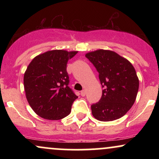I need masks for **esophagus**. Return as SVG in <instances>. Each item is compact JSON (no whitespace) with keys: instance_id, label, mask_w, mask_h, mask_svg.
Segmentation results:
<instances>
[{"instance_id":"obj_1","label":"esophagus","mask_w":159,"mask_h":159,"mask_svg":"<svg viewBox=\"0 0 159 159\" xmlns=\"http://www.w3.org/2000/svg\"><path fill=\"white\" fill-rule=\"evenodd\" d=\"M85 95H86V91H85L84 90H81V96H84Z\"/></svg>"}]
</instances>
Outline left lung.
<instances>
[{
  "instance_id": "left-lung-1",
  "label": "left lung",
  "mask_w": 159,
  "mask_h": 159,
  "mask_svg": "<svg viewBox=\"0 0 159 159\" xmlns=\"http://www.w3.org/2000/svg\"><path fill=\"white\" fill-rule=\"evenodd\" d=\"M96 67L102 95L91 105L93 116L99 121H113L122 117L135 102L139 80L132 63L116 52L99 49L86 54Z\"/></svg>"
}]
</instances>
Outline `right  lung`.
Here are the masks:
<instances>
[{"label": "right lung", "instance_id": "right-lung-1", "mask_svg": "<svg viewBox=\"0 0 159 159\" xmlns=\"http://www.w3.org/2000/svg\"><path fill=\"white\" fill-rule=\"evenodd\" d=\"M78 52L48 51L35 57L24 75L29 105L42 118L61 120L70 114L78 96L69 87L68 61Z\"/></svg>", "mask_w": 159, "mask_h": 159}]
</instances>
